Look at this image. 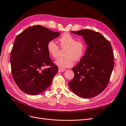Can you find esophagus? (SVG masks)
<instances>
[{"instance_id": "obj_1", "label": "esophagus", "mask_w": 126, "mask_h": 126, "mask_svg": "<svg viewBox=\"0 0 126 126\" xmlns=\"http://www.w3.org/2000/svg\"><path fill=\"white\" fill-rule=\"evenodd\" d=\"M65 70L64 69H61V68H59V72H62L65 71Z\"/></svg>"}]
</instances>
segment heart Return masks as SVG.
<instances>
[{
  "mask_svg": "<svg viewBox=\"0 0 126 126\" xmlns=\"http://www.w3.org/2000/svg\"><path fill=\"white\" fill-rule=\"evenodd\" d=\"M77 40L76 38L67 33L59 38L61 48H65V57L56 60L55 62L56 65L61 68L70 67L73 65L74 60L79 61L83 56L86 49L85 44L83 41ZM47 50L53 58L56 59L58 56L59 47L54 40L48 42Z\"/></svg>",
  "mask_w": 126,
  "mask_h": 126,
  "instance_id": "heart-1",
  "label": "heart"
}]
</instances>
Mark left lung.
<instances>
[{
    "label": "left lung",
    "instance_id": "left-lung-1",
    "mask_svg": "<svg viewBox=\"0 0 126 126\" xmlns=\"http://www.w3.org/2000/svg\"><path fill=\"white\" fill-rule=\"evenodd\" d=\"M71 32L83 36L87 48L84 55L72 69L74 77L69 86L80 98H93L101 93L109 83L114 66L112 47L98 32L90 30Z\"/></svg>",
    "mask_w": 126,
    "mask_h": 126
}]
</instances>
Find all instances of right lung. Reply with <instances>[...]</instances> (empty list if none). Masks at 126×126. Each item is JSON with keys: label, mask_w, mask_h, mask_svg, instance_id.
I'll list each match as a JSON object with an SVG mask.
<instances>
[{"label": "right lung", "mask_w": 126, "mask_h": 126, "mask_svg": "<svg viewBox=\"0 0 126 126\" xmlns=\"http://www.w3.org/2000/svg\"><path fill=\"white\" fill-rule=\"evenodd\" d=\"M40 25L26 28L14 42L10 62L14 80L25 93L37 95L51 85L58 67L47 50L48 42L60 36ZM48 68L42 69L44 66Z\"/></svg>", "instance_id": "obj_1"}]
</instances>
